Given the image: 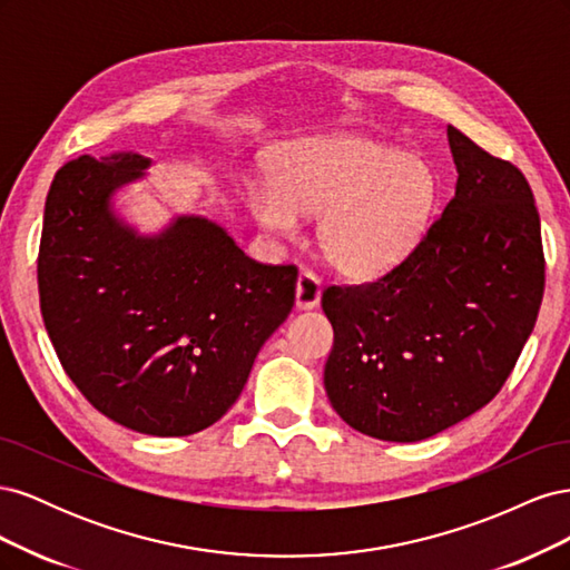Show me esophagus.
<instances>
[{
  "label": "esophagus",
  "mask_w": 570,
  "mask_h": 570,
  "mask_svg": "<svg viewBox=\"0 0 570 570\" xmlns=\"http://www.w3.org/2000/svg\"><path fill=\"white\" fill-rule=\"evenodd\" d=\"M297 308L306 312V308H316L321 302V278L312 271H302L297 278V292H295Z\"/></svg>",
  "instance_id": "obj_1"
}]
</instances>
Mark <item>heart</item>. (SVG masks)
Instances as JSON below:
<instances>
[{
	"label": "heart",
	"mask_w": 570,
	"mask_h": 570,
	"mask_svg": "<svg viewBox=\"0 0 570 570\" xmlns=\"http://www.w3.org/2000/svg\"><path fill=\"white\" fill-rule=\"evenodd\" d=\"M425 159L366 135L297 142L275 164L273 185H256L249 209L264 228L292 235L299 216H321L318 247L350 278H377L416 249L438 202Z\"/></svg>",
	"instance_id": "1"
}]
</instances>
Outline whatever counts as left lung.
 Listing matches in <instances>:
<instances>
[{
    "label": "left lung",
    "mask_w": 570,
    "mask_h": 570,
    "mask_svg": "<svg viewBox=\"0 0 570 570\" xmlns=\"http://www.w3.org/2000/svg\"><path fill=\"white\" fill-rule=\"evenodd\" d=\"M456 193L400 266L327 287L333 350L323 383L340 419L385 442H419L502 390L544 292L540 214L519 168L446 126Z\"/></svg>",
    "instance_id": "left-lung-1"
}]
</instances>
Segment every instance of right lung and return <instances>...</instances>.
Masks as SVG:
<instances>
[{"instance_id": "right-lung-1", "label": "right lung", "mask_w": 570, "mask_h": 570, "mask_svg": "<svg viewBox=\"0 0 570 570\" xmlns=\"http://www.w3.org/2000/svg\"><path fill=\"white\" fill-rule=\"evenodd\" d=\"M149 166L116 151L59 168L45 202L40 308L85 400L135 433L180 438L235 404L295 306L297 268L254 262L204 216L137 233L114 195Z\"/></svg>"}]
</instances>
